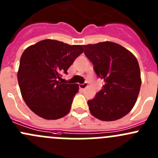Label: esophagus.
I'll return each mask as SVG.
<instances>
[{
    "label": "esophagus",
    "instance_id": "esophagus-1",
    "mask_svg": "<svg viewBox=\"0 0 158 158\" xmlns=\"http://www.w3.org/2000/svg\"><path fill=\"white\" fill-rule=\"evenodd\" d=\"M87 86H88V84H87L86 82H84V83L82 84H79V88L82 89H85L87 88Z\"/></svg>",
    "mask_w": 158,
    "mask_h": 158
}]
</instances>
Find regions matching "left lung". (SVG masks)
Wrapping results in <instances>:
<instances>
[{"label": "left lung", "mask_w": 158, "mask_h": 158, "mask_svg": "<svg viewBox=\"0 0 158 158\" xmlns=\"http://www.w3.org/2000/svg\"><path fill=\"white\" fill-rule=\"evenodd\" d=\"M84 53L105 84L89 100L91 114L102 121H114L126 115L135 106L141 85L136 57L112 42L84 45Z\"/></svg>", "instance_id": "1"}]
</instances>
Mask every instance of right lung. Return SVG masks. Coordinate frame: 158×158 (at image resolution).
Segmentation results:
<instances>
[{"label": "right lung", "instance_id": "obj_1", "mask_svg": "<svg viewBox=\"0 0 158 158\" xmlns=\"http://www.w3.org/2000/svg\"><path fill=\"white\" fill-rule=\"evenodd\" d=\"M82 52L81 45L53 40H41L25 49L17 80L22 97L32 111L48 120L61 118L69 112L79 85L60 80Z\"/></svg>", "mask_w": 158, "mask_h": 158}]
</instances>
